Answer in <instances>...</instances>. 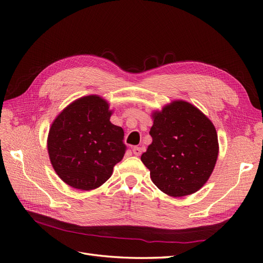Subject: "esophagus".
Segmentation results:
<instances>
[{
	"label": "esophagus",
	"instance_id": "obj_1",
	"mask_svg": "<svg viewBox=\"0 0 263 263\" xmlns=\"http://www.w3.org/2000/svg\"><path fill=\"white\" fill-rule=\"evenodd\" d=\"M133 153L135 156H140L142 153V149L140 147H134L133 148Z\"/></svg>",
	"mask_w": 263,
	"mask_h": 263
}]
</instances>
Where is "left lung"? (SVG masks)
<instances>
[{
	"label": "left lung",
	"instance_id": "obj_1",
	"mask_svg": "<svg viewBox=\"0 0 263 263\" xmlns=\"http://www.w3.org/2000/svg\"><path fill=\"white\" fill-rule=\"evenodd\" d=\"M153 138L141 161L163 193L180 197L200 190L218 156L217 133L210 119L184 101L173 102L154 114Z\"/></svg>",
	"mask_w": 263,
	"mask_h": 263
}]
</instances>
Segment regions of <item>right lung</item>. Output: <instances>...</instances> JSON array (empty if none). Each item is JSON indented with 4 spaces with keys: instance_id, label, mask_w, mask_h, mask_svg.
<instances>
[{
    "instance_id": "right-lung-1",
    "label": "right lung",
    "mask_w": 263,
    "mask_h": 263,
    "mask_svg": "<svg viewBox=\"0 0 263 263\" xmlns=\"http://www.w3.org/2000/svg\"><path fill=\"white\" fill-rule=\"evenodd\" d=\"M110 114L106 101L89 95L71 103L54 119L47 147L54 171L68 185L97 189L123 159L124 130L109 122Z\"/></svg>"
}]
</instances>
